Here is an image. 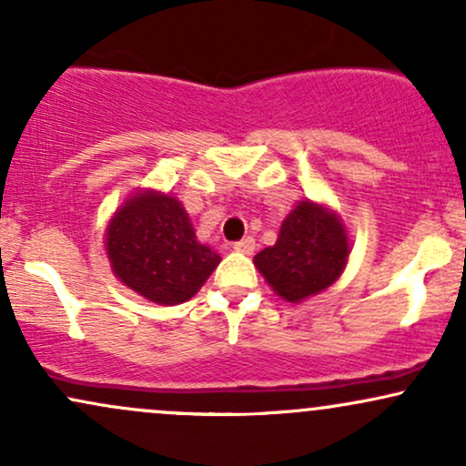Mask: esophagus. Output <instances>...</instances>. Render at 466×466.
<instances>
[{"instance_id":"esophagus-1","label":"esophagus","mask_w":466,"mask_h":466,"mask_svg":"<svg viewBox=\"0 0 466 466\" xmlns=\"http://www.w3.org/2000/svg\"><path fill=\"white\" fill-rule=\"evenodd\" d=\"M234 249L237 251H240V254H254V249H256V240L251 238V237H248V238H243V240H238V243H234Z\"/></svg>"}]
</instances>
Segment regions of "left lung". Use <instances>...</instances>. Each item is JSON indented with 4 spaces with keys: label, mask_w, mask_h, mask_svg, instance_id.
<instances>
[{
    "label": "left lung",
    "mask_w": 466,
    "mask_h": 466,
    "mask_svg": "<svg viewBox=\"0 0 466 466\" xmlns=\"http://www.w3.org/2000/svg\"><path fill=\"white\" fill-rule=\"evenodd\" d=\"M350 245L341 218L326 206L300 201L280 226L276 245L254 256V265L287 302L329 289L349 263Z\"/></svg>",
    "instance_id": "left-lung-1"
}]
</instances>
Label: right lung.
Returning a JSON list of instances; mask_svg holds the SVG:
<instances>
[{"label": "right lung", "mask_w": 466, "mask_h": 466, "mask_svg": "<svg viewBox=\"0 0 466 466\" xmlns=\"http://www.w3.org/2000/svg\"><path fill=\"white\" fill-rule=\"evenodd\" d=\"M105 245L114 274L164 307L190 300L221 263L217 251L197 240L184 206L155 190L137 192L117 208Z\"/></svg>", "instance_id": "obj_1"}]
</instances>
